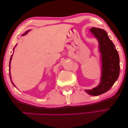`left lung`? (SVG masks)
<instances>
[{"instance_id": "left-lung-1", "label": "left lung", "mask_w": 128, "mask_h": 128, "mask_svg": "<svg viewBox=\"0 0 128 128\" xmlns=\"http://www.w3.org/2000/svg\"><path fill=\"white\" fill-rule=\"evenodd\" d=\"M90 31L99 42V49L102 54V73L99 85L92 90L85 91L90 95L98 96L108 91L118 79L120 74V58L114 45L105 30L92 28Z\"/></svg>"}]
</instances>
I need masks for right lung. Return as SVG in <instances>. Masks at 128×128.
<instances>
[{"label":"right lung","mask_w":128,"mask_h":128,"mask_svg":"<svg viewBox=\"0 0 128 128\" xmlns=\"http://www.w3.org/2000/svg\"><path fill=\"white\" fill-rule=\"evenodd\" d=\"M27 32H26V33H24V34H22V36H24V35H26V33H27ZM12 55H13V54H12ZM12 55L11 56V58H10V64H9V68H10V64H11V59H12ZM10 77H11V76H10ZM12 84H13V83H12ZM13 85H14V84H13Z\"/></svg>","instance_id":"add662e5"}]
</instances>
